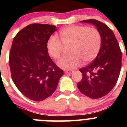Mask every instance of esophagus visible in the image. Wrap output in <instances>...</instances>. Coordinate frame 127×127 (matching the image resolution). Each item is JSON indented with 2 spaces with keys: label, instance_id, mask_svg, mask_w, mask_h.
Wrapping results in <instances>:
<instances>
[{
  "label": "esophagus",
  "instance_id": "1",
  "mask_svg": "<svg viewBox=\"0 0 127 127\" xmlns=\"http://www.w3.org/2000/svg\"><path fill=\"white\" fill-rule=\"evenodd\" d=\"M73 71H65L64 73L65 74H72Z\"/></svg>",
  "mask_w": 127,
  "mask_h": 127
}]
</instances>
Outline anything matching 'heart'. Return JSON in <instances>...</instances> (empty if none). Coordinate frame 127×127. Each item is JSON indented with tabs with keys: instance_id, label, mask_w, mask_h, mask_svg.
<instances>
[{
	"instance_id": "1",
	"label": "heart",
	"mask_w": 127,
	"mask_h": 127,
	"mask_svg": "<svg viewBox=\"0 0 127 127\" xmlns=\"http://www.w3.org/2000/svg\"><path fill=\"white\" fill-rule=\"evenodd\" d=\"M60 40L52 35L47 42V50L52 58L56 60L61 55L64 46L69 45L70 54L63 56L57 62L60 68L72 70L84 63L93 61L98 55L101 44L99 31L84 26H69L59 32ZM61 41H60V40Z\"/></svg>"
}]
</instances>
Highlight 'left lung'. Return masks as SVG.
Returning a JSON list of instances; mask_svg holds the SVG:
<instances>
[{"label": "left lung", "instance_id": "obj_1", "mask_svg": "<svg viewBox=\"0 0 127 127\" xmlns=\"http://www.w3.org/2000/svg\"><path fill=\"white\" fill-rule=\"evenodd\" d=\"M81 22L95 26L101 37L98 55L92 63L79 69L83 77L77 84L81 93L97 99L106 95L116 85L121 69L122 52L113 31L106 24L93 19Z\"/></svg>", "mask_w": 127, "mask_h": 127}]
</instances>
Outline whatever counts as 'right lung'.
Returning <instances> with one entry per match:
<instances>
[{
    "mask_svg": "<svg viewBox=\"0 0 127 127\" xmlns=\"http://www.w3.org/2000/svg\"><path fill=\"white\" fill-rule=\"evenodd\" d=\"M55 26L34 23L14 37L9 56L11 79L26 97L41 101L55 91L63 71L48 55L47 42Z\"/></svg>",
    "mask_w": 127,
    "mask_h": 127,
    "instance_id": "right-lung-1",
    "label": "right lung"
}]
</instances>
